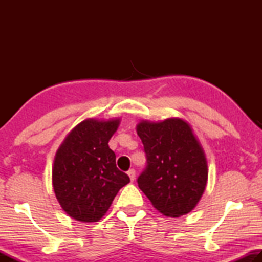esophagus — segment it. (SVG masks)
<instances>
[{
    "instance_id": "34e87169",
    "label": "esophagus",
    "mask_w": 262,
    "mask_h": 262,
    "mask_svg": "<svg viewBox=\"0 0 262 262\" xmlns=\"http://www.w3.org/2000/svg\"><path fill=\"white\" fill-rule=\"evenodd\" d=\"M127 174H128V177H129V179H130V181H134L135 180V170H129L127 172Z\"/></svg>"
}]
</instances>
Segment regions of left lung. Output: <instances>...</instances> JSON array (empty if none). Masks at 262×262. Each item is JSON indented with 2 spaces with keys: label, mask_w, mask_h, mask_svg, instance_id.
<instances>
[{
  "label": "left lung",
  "mask_w": 262,
  "mask_h": 262,
  "mask_svg": "<svg viewBox=\"0 0 262 262\" xmlns=\"http://www.w3.org/2000/svg\"><path fill=\"white\" fill-rule=\"evenodd\" d=\"M148 165L137 179L140 189L163 215L192 211L208 181L206 154L189 123L181 118L142 120L136 126Z\"/></svg>",
  "instance_id": "obj_1"
}]
</instances>
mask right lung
Segmentation results:
<instances>
[{
  "mask_svg": "<svg viewBox=\"0 0 262 262\" xmlns=\"http://www.w3.org/2000/svg\"><path fill=\"white\" fill-rule=\"evenodd\" d=\"M119 125L120 118L85 119L57 149L52 168L53 189L62 209L74 220L98 222L120 188L129 183L108 147Z\"/></svg>",
  "mask_w": 262,
  "mask_h": 262,
  "instance_id": "obj_1",
  "label": "right lung"
}]
</instances>
